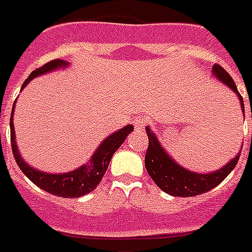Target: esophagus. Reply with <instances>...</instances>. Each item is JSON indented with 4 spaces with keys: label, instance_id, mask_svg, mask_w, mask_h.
<instances>
[{
    "label": "esophagus",
    "instance_id": "1",
    "mask_svg": "<svg viewBox=\"0 0 252 252\" xmlns=\"http://www.w3.org/2000/svg\"><path fill=\"white\" fill-rule=\"evenodd\" d=\"M133 124H134V126H136V129L141 130V129H144L145 126H147L148 120L145 118H143V116H140V118L134 119Z\"/></svg>",
    "mask_w": 252,
    "mask_h": 252
}]
</instances>
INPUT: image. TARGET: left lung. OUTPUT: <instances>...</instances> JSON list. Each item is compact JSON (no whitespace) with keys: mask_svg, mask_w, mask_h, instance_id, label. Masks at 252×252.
<instances>
[{"mask_svg":"<svg viewBox=\"0 0 252 252\" xmlns=\"http://www.w3.org/2000/svg\"><path fill=\"white\" fill-rule=\"evenodd\" d=\"M213 74L237 94L241 100L242 111L245 112L243 97L238 92L237 86L227 71L216 63L213 66ZM145 129H147L148 140H149V145L145 153V168L152 180L156 182V185L161 190H164L165 193L174 195V197H194V195L203 194L209 190L214 189L227 177L230 172L237 166V162L239 160L241 153H238L233 160L226 164V166L218 169L217 172L209 173V174L189 172L170 158L168 153L162 149L155 133L151 132L149 126H145Z\"/></svg>","mask_w":252,"mask_h":252,"instance_id":"1","label":"left lung"}]
</instances>
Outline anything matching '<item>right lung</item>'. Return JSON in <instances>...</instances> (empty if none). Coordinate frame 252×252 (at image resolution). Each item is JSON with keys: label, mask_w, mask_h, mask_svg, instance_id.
Segmentation results:
<instances>
[{"label": "right lung", "mask_w": 252, "mask_h": 252, "mask_svg": "<svg viewBox=\"0 0 252 252\" xmlns=\"http://www.w3.org/2000/svg\"><path fill=\"white\" fill-rule=\"evenodd\" d=\"M67 66V62L62 59H54L50 62L45 63L43 66L36 68L29 75V78L24 82L22 88L26 87L28 83L32 78H35L38 75L46 74L51 70L59 68V67ZM14 111V107H13ZM133 130V126H126L122 128L118 132H115L111 136H108L103 143L99 145L97 151L94 153L91 160L88 161L86 165H82L74 172L63 173V174H50V173H43L32 169L29 166L22 157L19 156V152L15 145V136H14V126H13V113L10 118V141H11V151L14 155L15 162L18 164L19 169L25 173V176L34 182L36 186H39L41 189L50 193V194L63 197V198H76L82 197L84 194L91 193L96 186L99 185L101 178L107 172L108 165L111 162L113 153L118 151L119 147L122 145L123 141L126 140L128 134Z\"/></svg>", "instance_id": "right-lung-1"}]
</instances>
